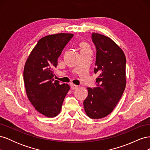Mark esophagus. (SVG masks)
I'll return each mask as SVG.
<instances>
[{
	"instance_id": "obj_1",
	"label": "esophagus",
	"mask_w": 150,
	"mask_h": 150,
	"mask_svg": "<svg viewBox=\"0 0 150 150\" xmlns=\"http://www.w3.org/2000/svg\"><path fill=\"white\" fill-rule=\"evenodd\" d=\"M78 88V86L73 84H71V88L72 89H76Z\"/></svg>"
}]
</instances>
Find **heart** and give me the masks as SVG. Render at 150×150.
Returning a JSON list of instances; mask_svg holds the SVG:
<instances>
[{
	"mask_svg": "<svg viewBox=\"0 0 150 150\" xmlns=\"http://www.w3.org/2000/svg\"><path fill=\"white\" fill-rule=\"evenodd\" d=\"M81 47H83V49H87V45L86 44H81Z\"/></svg>",
	"mask_w": 150,
	"mask_h": 150,
	"instance_id": "b5f03b06",
	"label": "heart"
}]
</instances>
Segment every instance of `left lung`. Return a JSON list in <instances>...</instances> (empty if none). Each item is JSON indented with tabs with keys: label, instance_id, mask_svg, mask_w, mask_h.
<instances>
[{
	"label": "left lung",
	"instance_id": "8db88e82",
	"mask_svg": "<svg viewBox=\"0 0 150 150\" xmlns=\"http://www.w3.org/2000/svg\"><path fill=\"white\" fill-rule=\"evenodd\" d=\"M96 48L94 73L99 74L96 87L88 88L84 109L91 119H101L113 111L126 88V57L122 50L110 38L93 33Z\"/></svg>",
	"mask_w": 150,
	"mask_h": 150
}]
</instances>
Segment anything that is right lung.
Masks as SVG:
<instances>
[{
    "instance_id": "1",
    "label": "right lung",
    "mask_w": 150,
    "mask_h": 150,
    "mask_svg": "<svg viewBox=\"0 0 150 150\" xmlns=\"http://www.w3.org/2000/svg\"><path fill=\"white\" fill-rule=\"evenodd\" d=\"M74 35L60 33L40 39L27 59L24 81L29 100L40 114L53 117L61 110L69 84L54 80V69L63 49Z\"/></svg>"
}]
</instances>
